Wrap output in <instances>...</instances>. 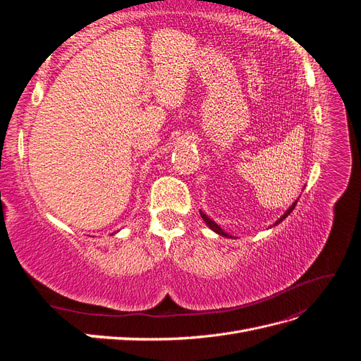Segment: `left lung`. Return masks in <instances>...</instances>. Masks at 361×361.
Here are the masks:
<instances>
[{
	"label": "left lung",
	"instance_id": "left-lung-1",
	"mask_svg": "<svg viewBox=\"0 0 361 361\" xmlns=\"http://www.w3.org/2000/svg\"><path fill=\"white\" fill-rule=\"evenodd\" d=\"M297 202H298V200H295V202H293V203L289 206V209H288L285 214H283V215L279 218V220L274 223V226H277L279 223H281L283 220H285V218H286V216H288V215H289V214L293 211V207H295V204H297ZM200 215H202V218H203V221L207 224V227H209L212 232H215L216 235H220V236H224V238H232L231 235L226 233V232L223 231V228H221L220 226H218V224H216L214 220H211V218L207 216L204 212H202V211H200Z\"/></svg>",
	"mask_w": 361,
	"mask_h": 361
}]
</instances>
